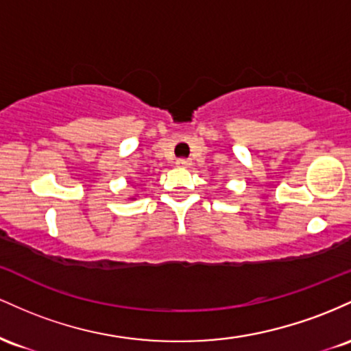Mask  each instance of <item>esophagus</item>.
<instances>
[{
  "instance_id": "obj_1",
  "label": "esophagus",
  "mask_w": 351,
  "mask_h": 351,
  "mask_svg": "<svg viewBox=\"0 0 351 351\" xmlns=\"http://www.w3.org/2000/svg\"><path fill=\"white\" fill-rule=\"evenodd\" d=\"M177 165H179V167H182V169H187V167H191V165H192V160L187 159V157H180V159H177Z\"/></svg>"
}]
</instances>
